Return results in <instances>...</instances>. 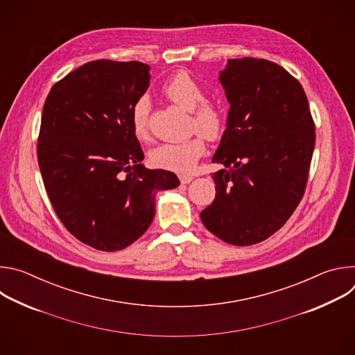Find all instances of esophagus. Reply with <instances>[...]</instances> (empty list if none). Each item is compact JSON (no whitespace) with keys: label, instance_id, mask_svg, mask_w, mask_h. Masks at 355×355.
Masks as SVG:
<instances>
[{"label":"esophagus","instance_id":"obj_1","mask_svg":"<svg viewBox=\"0 0 355 355\" xmlns=\"http://www.w3.org/2000/svg\"><path fill=\"white\" fill-rule=\"evenodd\" d=\"M192 180H193L192 175H188V174H181V175H180L181 184H189Z\"/></svg>","mask_w":355,"mask_h":355}]
</instances>
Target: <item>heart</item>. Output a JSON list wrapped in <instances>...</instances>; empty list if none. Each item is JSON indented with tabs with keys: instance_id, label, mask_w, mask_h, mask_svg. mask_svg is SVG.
<instances>
[{
	"instance_id": "1",
	"label": "heart",
	"mask_w": 355,
	"mask_h": 355,
	"mask_svg": "<svg viewBox=\"0 0 355 355\" xmlns=\"http://www.w3.org/2000/svg\"><path fill=\"white\" fill-rule=\"evenodd\" d=\"M163 95L173 104L191 112L189 130L199 133L207 140H216L225 129V114L222 108L205 99V89L185 71H178L171 76L162 87ZM150 105L141 96L132 107L130 126L136 139L147 140L150 137L148 126ZM205 155V143L200 136H193L178 143H164L151 150L150 160L156 167L188 171L198 159Z\"/></svg>"
}]
</instances>
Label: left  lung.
<instances>
[{
    "instance_id": "1",
    "label": "left lung",
    "mask_w": 355,
    "mask_h": 355,
    "mask_svg": "<svg viewBox=\"0 0 355 355\" xmlns=\"http://www.w3.org/2000/svg\"><path fill=\"white\" fill-rule=\"evenodd\" d=\"M219 80L230 104L212 162L216 195L200 212L205 227L234 245L279 230L305 193L315 122L300 83L264 59H230Z\"/></svg>"
}]
</instances>
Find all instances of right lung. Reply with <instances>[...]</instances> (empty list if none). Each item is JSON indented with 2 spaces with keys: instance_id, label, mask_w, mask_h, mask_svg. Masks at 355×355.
I'll return each mask as SVG.
<instances>
[{
  "instance_id": "add662e5",
  "label": "right lung",
  "mask_w": 355,
  "mask_h": 355,
  "mask_svg": "<svg viewBox=\"0 0 355 355\" xmlns=\"http://www.w3.org/2000/svg\"><path fill=\"white\" fill-rule=\"evenodd\" d=\"M140 62L94 60L50 89L40 121L37 163L66 229L101 251H118L150 226L156 193L180 185L171 171L148 170L130 112L150 84Z\"/></svg>"
}]
</instances>
